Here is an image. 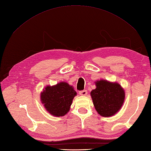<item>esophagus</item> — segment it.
<instances>
[{
  "label": "esophagus",
  "instance_id": "1",
  "mask_svg": "<svg viewBox=\"0 0 151 151\" xmlns=\"http://www.w3.org/2000/svg\"><path fill=\"white\" fill-rule=\"evenodd\" d=\"M80 95H82V96H85V95H87V91L86 90H82L80 91L79 92Z\"/></svg>",
  "mask_w": 151,
  "mask_h": 151
}]
</instances>
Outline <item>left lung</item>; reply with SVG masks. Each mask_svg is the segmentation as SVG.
<instances>
[{
  "instance_id": "left-lung-1",
  "label": "left lung",
  "mask_w": 151,
  "mask_h": 151,
  "mask_svg": "<svg viewBox=\"0 0 151 151\" xmlns=\"http://www.w3.org/2000/svg\"><path fill=\"white\" fill-rule=\"evenodd\" d=\"M96 88L90 92L94 107L102 116L109 117L115 115L122 107L125 91L120 84L106 79L95 82Z\"/></svg>"
}]
</instances>
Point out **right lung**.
<instances>
[{
	"mask_svg": "<svg viewBox=\"0 0 151 151\" xmlns=\"http://www.w3.org/2000/svg\"><path fill=\"white\" fill-rule=\"evenodd\" d=\"M77 95L74 88L62 81L47 86L40 93V101L46 111L54 116H63L69 111L72 101Z\"/></svg>",
	"mask_w": 151,
	"mask_h": 151,
	"instance_id": "right-lung-1",
	"label": "right lung"
}]
</instances>
